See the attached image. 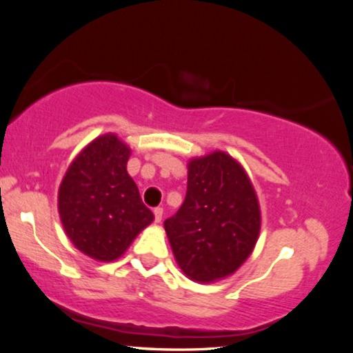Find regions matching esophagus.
<instances>
[{"label": "esophagus", "instance_id": "34e87169", "mask_svg": "<svg viewBox=\"0 0 353 353\" xmlns=\"http://www.w3.org/2000/svg\"><path fill=\"white\" fill-rule=\"evenodd\" d=\"M153 214H155V222H161V219H163V208H155V210H153Z\"/></svg>", "mask_w": 353, "mask_h": 353}]
</instances>
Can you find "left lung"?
I'll list each match as a JSON object with an SVG mask.
<instances>
[{
  "mask_svg": "<svg viewBox=\"0 0 353 353\" xmlns=\"http://www.w3.org/2000/svg\"><path fill=\"white\" fill-rule=\"evenodd\" d=\"M165 230L190 280L211 283L235 274L261 230L259 201L240 163L221 150L192 158L185 200Z\"/></svg>",
  "mask_w": 353,
  "mask_h": 353,
  "instance_id": "8db88e82",
  "label": "left lung"
}]
</instances>
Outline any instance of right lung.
Segmentation results:
<instances>
[{
    "instance_id": "add662e5",
    "label": "right lung",
    "mask_w": 353,
    "mask_h": 353,
    "mask_svg": "<svg viewBox=\"0 0 353 353\" xmlns=\"http://www.w3.org/2000/svg\"><path fill=\"white\" fill-rule=\"evenodd\" d=\"M131 148L117 134H103L83 148L59 187V216L83 254L112 262L152 224V211L128 174Z\"/></svg>"
}]
</instances>
